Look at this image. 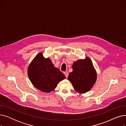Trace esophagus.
Returning <instances> with one entry per match:
<instances>
[{"instance_id": "34e87169", "label": "esophagus", "mask_w": 126, "mask_h": 126, "mask_svg": "<svg viewBox=\"0 0 126 126\" xmlns=\"http://www.w3.org/2000/svg\"><path fill=\"white\" fill-rule=\"evenodd\" d=\"M64 74L65 75V77H66V78H67V77H68V72H64Z\"/></svg>"}]
</instances>
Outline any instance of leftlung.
Wrapping results in <instances>:
<instances>
[{"label": "left lung", "mask_w": 126, "mask_h": 126, "mask_svg": "<svg viewBox=\"0 0 126 126\" xmlns=\"http://www.w3.org/2000/svg\"><path fill=\"white\" fill-rule=\"evenodd\" d=\"M72 71L68 77L74 89L79 93H85L93 86L96 80V73L91 60L86 58L74 63Z\"/></svg>", "instance_id": "1"}]
</instances>
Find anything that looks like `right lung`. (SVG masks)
<instances>
[{
    "instance_id": "right-lung-1",
    "label": "right lung",
    "mask_w": 126,
    "mask_h": 126,
    "mask_svg": "<svg viewBox=\"0 0 126 126\" xmlns=\"http://www.w3.org/2000/svg\"><path fill=\"white\" fill-rule=\"evenodd\" d=\"M28 76L34 86L43 92L54 90L59 82L66 78L58 68H56L49 58H45L39 53L28 67Z\"/></svg>"
}]
</instances>
